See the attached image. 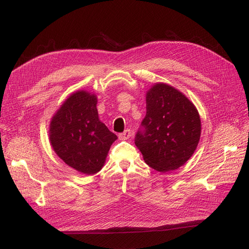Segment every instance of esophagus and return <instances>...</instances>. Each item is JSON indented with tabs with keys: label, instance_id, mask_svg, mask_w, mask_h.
<instances>
[{
	"label": "esophagus",
	"instance_id": "obj_1",
	"mask_svg": "<svg viewBox=\"0 0 249 249\" xmlns=\"http://www.w3.org/2000/svg\"><path fill=\"white\" fill-rule=\"evenodd\" d=\"M130 136H131V131H130V129H126L124 132L120 133V135H119L120 139H122V140H127V139H129V138H130Z\"/></svg>",
	"mask_w": 249,
	"mask_h": 249
}]
</instances>
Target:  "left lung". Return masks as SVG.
<instances>
[{
  "mask_svg": "<svg viewBox=\"0 0 249 249\" xmlns=\"http://www.w3.org/2000/svg\"><path fill=\"white\" fill-rule=\"evenodd\" d=\"M144 132L135 144L145 163L160 173L183 166L193 157L201 137V119L185 94L166 83H155L146 91Z\"/></svg>",
  "mask_w": 249,
  "mask_h": 249,
  "instance_id": "8db88e82",
  "label": "left lung"
}]
</instances>
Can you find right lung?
I'll list each match as a JSON object with an SVG mask.
<instances>
[{
    "instance_id": "add662e5",
    "label": "right lung",
    "mask_w": 249,
    "mask_h": 249,
    "mask_svg": "<svg viewBox=\"0 0 249 249\" xmlns=\"http://www.w3.org/2000/svg\"><path fill=\"white\" fill-rule=\"evenodd\" d=\"M98 97L85 89L63 102L50 120L48 137L53 151L69 167L83 175L103 168L117 136L101 122Z\"/></svg>"
}]
</instances>
